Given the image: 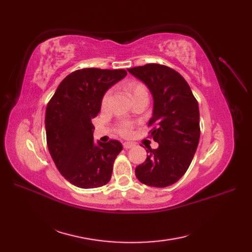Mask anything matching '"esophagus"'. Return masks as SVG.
<instances>
[{"label":"esophagus","mask_w":252,"mask_h":252,"mask_svg":"<svg viewBox=\"0 0 252 252\" xmlns=\"http://www.w3.org/2000/svg\"><path fill=\"white\" fill-rule=\"evenodd\" d=\"M134 146V143H130V142H125L123 143V147L125 149H129V148H132Z\"/></svg>","instance_id":"esophagus-1"}]
</instances>
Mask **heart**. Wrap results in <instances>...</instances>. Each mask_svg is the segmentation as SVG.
<instances>
[{
  "label": "heart",
  "mask_w": 252,
  "mask_h": 252,
  "mask_svg": "<svg viewBox=\"0 0 252 252\" xmlns=\"http://www.w3.org/2000/svg\"><path fill=\"white\" fill-rule=\"evenodd\" d=\"M125 88L128 91V94H130V96L132 97V101L134 100V98H138V97L148 98V96H149L148 88L141 82H138V81L129 82V83H127ZM109 96H110L109 91H107V93L103 95L102 102H101V106L103 109L107 108L108 102H109ZM132 129H133V125L131 123H128V122H122V123H120L117 126L118 133L122 136H125V138H127V136H129L132 133Z\"/></svg>",
  "instance_id": "b5f03b06"
}]
</instances>
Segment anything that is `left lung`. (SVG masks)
<instances>
[{
  "label": "left lung",
  "mask_w": 252,
  "mask_h": 252,
  "mask_svg": "<svg viewBox=\"0 0 252 252\" xmlns=\"http://www.w3.org/2000/svg\"><path fill=\"white\" fill-rule=\"evenodd\" d=\"M128 71L146 84L154 96L149 136L158 143L136 166L135 175L147 186H170L185 174L199 145V104L185 79L168 66L146 64Z\"/></svg>",
  "instance_id": "1"
}]
</instances>
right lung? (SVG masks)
<instances>
[{
	"instance_id": "1",
	"label": "right lung",
	"mask_w": 252,
	"mask_h": 252,
	"mask_svg": "<svg viewBox=\"0 0 252 252\" xmlns=\"http://www.w3.org/2000/svg\"><path fill=\"white\" fill-rule=\"evenodd\" d=\"M124 69L84 68L61 82L46 107L45 127L50 156L61 174L80 188H96L111 179L112 166L123 149L117 140L94 143L93 120L104 94L126 77Z\"/></svg>"
}]
</instances>
